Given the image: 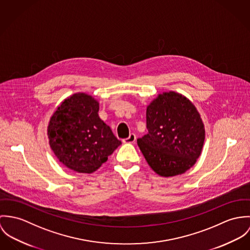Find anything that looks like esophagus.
<instances>
[{"mask_svg": "<svg viewBox=\"0 0 250 250\" xmlns=\"http://www.w3.org/2000/svg\"><path fill=\"white\" fill-rule=\"evenodd\" d=\"M135 141H136V135L135 134H133V133H131L129 136H128V138L124 139V143H125V144H133V143H135Z\"/></svg>", "mask_w": 250, "mask_h": 250, "instance_id": "obj_1", "label": "esophagus"}]
</instances>
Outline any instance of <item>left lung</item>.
<instances>
[{
  "mask_svg": "<svg viewBox=\"0 0 250 250\" xmlns=\"http://www.w3.org/2000/svg\"><path fill=\"white\" fill-rule=\"evenodd\" d=\"M148 133L137 140L147 164L160 176L184 173L200 156L205 128L200 114L185 96L169 91L146 107Z\"/></svg>",
  "mask_w": 250,
  "mask_h": 250,
  "instance_id": "1",
  "label": "left lung"
}]
</instances>
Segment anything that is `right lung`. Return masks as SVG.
Returning a JSON list of instances; mask_svg holds the SVG:
<instances>
[{
	"label": "right lung",
	"instance_id": "right-lung-1",
	"mask_svg": "<svg viewBox=\"0 0 250 250\" xmlns=\"http://www.w3.org/2000/svg\"><path fill=\"white\" fill-rule=\"evenodd\" d=\"M100 104L86 93L65 99L50 119L48 137L57 159L80 173H92L122 144L99 117Z\"/></svg>",
	"mask_w": 250,
	"mask_h": 250
}]
</instances>
